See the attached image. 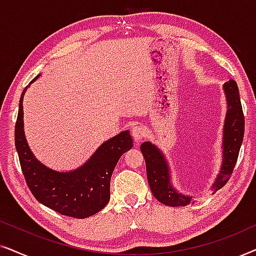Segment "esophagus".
Segmentation results:
<instances>
[{
  "label": "esophagus",
  "mask_w": 256,
  "mask_h": 256,
  "mask_svg": "<svg viewBox=\"0 0 256 256\" xmlns=\"http://www.w3.org/2000/svg\"><path fill=\"white\" fill-rule=\"evenodd\" d=\"M132 136L135 141H141L146 136V130L141 124H134L132 127Z\"/></svg>",
  "instance_id": "esophagus-1"
}]
</instances>
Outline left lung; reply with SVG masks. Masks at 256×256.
Segmentation results:
<instances>
[{"mask_svg":"<svg viewBox=\"0 0 256 256\" xmlns=\"http://www.w3.org/2000/svg\"><path fill=\"white\" fill-rule=\"evenodd\" d=\"M224 90L228 104L224 127V160L222 171L213 184V194L225 186L232 176L244 134V118L236 82L233 79H230L224 84ZM141 152L146 160L149 186L157 200L174 208L191 204L192 197L178 194L171 185L169 166L157 146L150 142H143Z\"/></svg>","mask_w":256,"mask_h":256,"instance_id":"8db88e82","label":"left lung"}]
</instances>
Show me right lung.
Here are the masks:
<instances>
[{
  "label": "right lung",
  "mask_w": 256,
  "mask_h": 256,
  "mask_svg": "<svg viewBox=\"0 0 256 256\" xmlns=\"http://www.w3.org/2000/svg\"><path fill=\"white\" fill-rule=\"evenodd\" d=\"M26 90V87L20 99L15 146L28 188L38 202L62 216L84 219L96 214L110 202L112 174L122 154L132 149L130 134L122 132L108 140L74 171L58 172L48 169L34 156L24 136L22 102Z\"/></svg>",
  "instance_id": "1"
}]
</instances>
